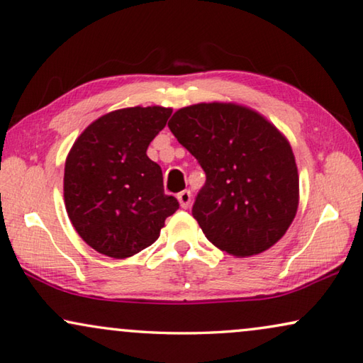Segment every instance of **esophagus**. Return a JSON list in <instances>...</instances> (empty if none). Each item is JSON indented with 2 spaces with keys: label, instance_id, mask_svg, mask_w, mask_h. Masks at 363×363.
Instances as JSON below:
<instances>
[{
  "label": "esophagus",
  "instance_id": "1",
  "mask_svg": "<svg viewBox=\"0 0 363 363\" xmlns=\"http://www.w3.org/2000/svg\"><path fill=\"white\" fill-rule=\"evenodd\" d=\"M177 200H179L182 208H189L190 203H192V194H190V190H182V192L177 194Z\"/></svg>",
  "mask_w": 363,
  "mask_h": 363
}]
</instances>
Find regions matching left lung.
<instances>
[{"label":"left lung","instance_id":"left-lung-1","mask_svg":"<svg viewBox=\"0 0 363 363\" xmlns=\"http://www.w3.org/2000/svg\"><path fill=\"white\" fill-rule=\"evenodd\" d=\"M168 127L206 174L192 216L216 247L250 257L284 236L298 208V171L273 123L240 104L200 103L176 111Z\"/></svg>","mask_w":363,"mask_h":363}]
</instances>
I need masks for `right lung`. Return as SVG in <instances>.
<instances>
[{
	"label": "right lung",
	"mask_w": 363,
	"mask_h": 363,
	"mask_svg": "<svg viewBox=\"0 0 363 363\" xmlns=\"http://www.w3.org/2000/svg\"><path fill=\"white\" fill-rule=\"evenodd\" d=\"M173 109L135 106L96 118L72 144L65 163V206L79 236L96 252L127 259L154 245L179 203L164 195L150 141Z\"/></svg>",
	"instance_id": "right-lung-1"
}]
</instances>
